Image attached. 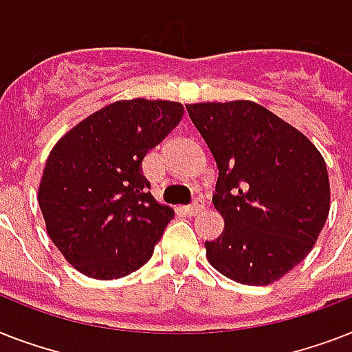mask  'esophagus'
I'll use <instances>...</instances> for the list:
<instances>
[{
  "label": "esophagus",
  "instance_id": "1",
  "mask_svg": "<svg viewBox=\"0 0 352 352\" xmlns=\"http://www.w3.org/2000/svg\"><path fill=\"white\" fill-rule=\"evenodd\" d=\"M203 210H204V199L197 197L192 204H190V206H188L186 212H188V214H192V215H197V214H201Z\"/></svg>",
  "mask_w": 352,
  "mask_h": 352
}]
</instances>
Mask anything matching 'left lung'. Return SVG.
I'll list each match as a JSON object with an SVG mask.
<instances>
[{"instance_id":"1","label":"left lung","mask_w":352,"mask_h":352,"mask_svg":"<svg viewBox=\"0 0 352 352\" xmlns=\"http://www.w3.org/2000/svg\"><path fill=\"white\" fill-rule=\"evenodd\" d=\"M186 109L219 170L212 201L225 230L204 243L206 257L237 283H272L305 259L327 221L325 160L303 133L256 102Z\"/></svg>"}]
</instances>
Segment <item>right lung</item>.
Masks as SVG:
<instances>
[{
    "label": "right lung",
    "instance_id": "right-lung-1",
    "mask_svg": "<svg viewBox=\"0 0 352 352\" xmlns=\"http://www.w3.org/2000/svg\"><path fill=\"white\" fill-rule=\"evenodd\" d=\"M182 115L177 102H115L52 148L38 203L47 234L76 270L117 279L153 256L173 210L153 199L142 160Z\"/></svg>",
    "mask_w": 352,
    "mask_h": 352
}]
</instances>
